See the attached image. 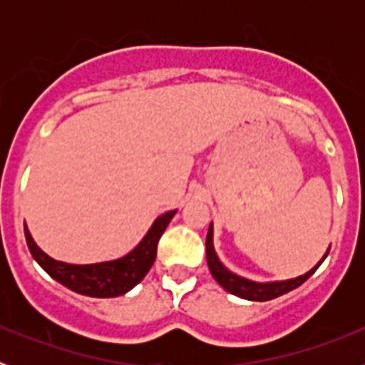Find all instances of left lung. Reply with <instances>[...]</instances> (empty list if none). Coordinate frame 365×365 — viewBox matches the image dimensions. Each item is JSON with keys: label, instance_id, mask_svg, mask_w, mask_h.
I'll return each instance as SVG.
<instances>
[{"label": "left lung", "instance_id": "obj_1", "mask_svg": "<svg viewBox=\"0 0 365 365\" xmlns=\"http://www.w3.org/2000/svg\"><path fill=\"white\" fill-rule=\"evenodd\" d=\"M329 248L327 252L324 254V257L316 263V267H312L309 272L302 274L298 278L282 279V282H252V279H247L243 278V276H237V274L230 272L227 267L222 265L221 259H219L217 254H215L214 225L210 222V228H208V234H206V263H208V269H210L215 282H217L225 291L230 292V294L237 296V298L250 299V302H269V299H274L278 298V296L287 294V292L294 291L296 287L302 285L303 282H307L312 274H314V270L322 265V261L327 257Z\"/></svg>", "mask_w": 365, "mask_h": 365}]
</instances>
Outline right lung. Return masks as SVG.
<instances>
[{"mask_svg": "<svg viewBox=\"0 0 365 365\" xmlns=\"http://www.w3.org/2000/svg\"><path fill=\"white\" fill-rule=\"evenodd\" d=\"M175 214L177 210H170L155 219L143 241L125 256L111 261L89 263V265H74L47 256L38 247L36 241L32 240L27 225H25V240L38 265L58 283L91 298H117L131 291L150 272L157 256V243Z\"/></svg>", "mask_w": 365, "mask_h": 365, "instance_id": "add662e5", "label": "right lung"}]
</instances>
